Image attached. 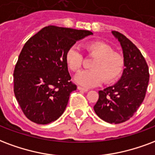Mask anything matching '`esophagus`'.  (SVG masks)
<instances>
[{
  "instance_id": "obj_1",
  "label": "esophagus",
  "mask_w": 155,
  "mask_h": 155,
  "mask_svg": "<svg viewBox=\"0 0 155 155\" xmlns=\"http://www.w3.org/2000/svg\"><path fill=\"white\" fill-rule=\"evenodd\" d=\"M78 89L79 90H81V91H82V92H87L89 89H84V88H82V87L81 86H78Z\"/></svg>"
}]
</instances>
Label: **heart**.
Masks as SVG:
<instances>
[{"label": "heart", "mask_w": 155, "mask_h": 155, "mask_svg": "<svg viewBox=\"0 0 155 155\" xmlns=\"http://www.w3.org/2000/svg\"><path fill=\"white\" fill-rule=\"evenodd\" d=\"M88 55L95 57L91 70L80 72L74 81L86 88L97 86L103 81L113 83L121 75L124 68V58L106 42L96 41L84 46ZM66 62L72 71L78 72L83 66L84 57L76 47H71L66 52Z\"/></svg>", "instance_id": "obj_1"}]
</instances>
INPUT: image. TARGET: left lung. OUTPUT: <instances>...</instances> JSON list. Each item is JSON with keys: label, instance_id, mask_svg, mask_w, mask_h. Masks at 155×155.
I'll return each instance as SVG.
<instances>
[{"label": "left lung", "instance_id": "1", "mask_svg": "<svg viewBox=\"0 0 155 155\" xmlns=\"http://www.w3.org/2000/svg\"><path fill=\"white\" fill-rule=\"evenodd\" d=\"M112 34L121 44L125 69L115 84L98 91L94 109L104 121L119 124L129 120L143 103L150 74L147 63L136 46L117 31Z\"/></svg>", "mask_w": 155, "mask_h": 155}]
</instances>
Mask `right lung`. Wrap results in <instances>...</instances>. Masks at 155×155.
<instances>
[{
    "label": "right lung",
    "mask_w": 155,
    "mask_h": 155,
    "mask_svg": "<svg viewBox=\"0 0 155 155\" xmlns=\"http://www.w3.org/2000/svg\"><path fill=\"white\" fill-rule=\"evenodd\" d=\"M92 34L50 25L26 42L14 71V92L27 118L45 125L62 115L70 94L77 88L71 81L66 52Z\"/></svg>",
    "instance_id": "obj_1"
}]
</instances>
